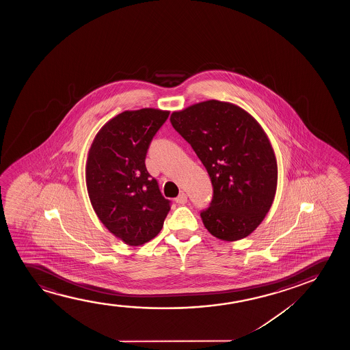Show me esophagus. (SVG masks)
Listing matches in <instances>:
<instances>
[{"label": "esophagus", "mask_w": 350, "mask_h": 350, "mask_svg": "<svg viewBox=\"0 0 350 350\" xmlns=\"http://www.w3.org/2000/svg\"><path fill=\"white\" fill-rule=\"evenodd\" d=\"M176 202H177L178 204H185L187 202V193L185 192H180L179 196L176 198Z\"/></svg>", "instance_id": "34e87169"}]
</instances>
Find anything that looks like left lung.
<instances>
[{"label": "left lung", "instance_id": "1", "mask_svg": "<svg viewBox=\"0 0 350 350\" xmlns=\"http://www.w3.org/2000/svg\"><path fill=\"white\" fill-rule=\"evenodd\" d=\"M170 120L211 177L213 200L201 211L204 227L226 241L251 234L278 187L276 158L262 126L239 106L219 100L176 111Z\"/></svg>", "mask_w": 350, "mask_h": 350}]
</instances>
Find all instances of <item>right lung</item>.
I'll list each match as a JSON object with an SVG mask.
<instances>
[{
  "mask_svg": "<svg viewBox=\"0 0 350 350\" xmlns=\"http://www.w3.org/2000/svg\"><path fill=\"white\" fill-rule=\"evenodd\" d=\"M170 112L124 111L96 134L86 163L92 206L112 234L130 246L148 243L161 230L171 201L146 168L149 144Z\"/></svg>",
  "mask_w": 350,
  "mask_h": 350,
  "instance_id": "right-lung-1",
  "label": "right lung"
}]
</instances>
